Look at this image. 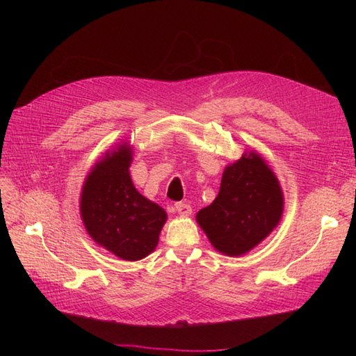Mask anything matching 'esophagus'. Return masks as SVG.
<instances>
[{
  "instance_id": "1",
  "label": "esophagus",
  "mask_w": 356,
  "mask_h": 356,
  "mask_svg": "<svg viewBox=\"0 0 356 356\" xmlns=\"http://www.w3.org/2000/svg\"><path fill=\"white\" fill-rule=\"evenodd\" d=\"M175 209L181 215V217H190L191 215V207L188 203L178 202V203H175Z\"/></svg>"
}]
</instances>
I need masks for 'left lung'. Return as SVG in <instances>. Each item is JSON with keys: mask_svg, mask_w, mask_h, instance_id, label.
<instances>
[{"mask_svg": "<svg viewBox=\"0 0 356 356\" xmlns=\"http://www.w3.org/2000/svg\"><path fill=\"white\" fill-rule=\"evenodd\" d=\"M284 193L275 172L255 153L222 172L218 196L196 221L221 254L239 257L263 242L282 218Z\"/></svg>", "mask_w": 356, "mask_h": 356, "instance_id": "1", "label": "left lung"}]
</instances>
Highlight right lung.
Returning a JSON list of instances; mask_svg holds the SVG:
<instances>
[{
	"label": "right lung",
	"instance_id": "1",
	"mask_svg": "<svg viewBox=\"0 0 356 356\" xmlns=\"http://www.w3.org/2000/svg\"><path fill=\"white\" fill-rule=\"evenodd\" d=\"M132 147L118 145L96 163L86 178L80 213L90 238L115 257L138 261L159 243L168 215L139 193L131 178Z\"/></svg>",
	"mask_w": 356,
	"mask_h": 356
}]
</instances>
